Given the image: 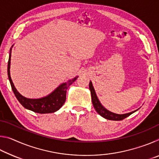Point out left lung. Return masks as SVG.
<instances>
[{
	"instance_id": "left-lung-1",
	"label": "left lung",
	"mask_w": 159,
	"mask_h": 159,
	"mask_svg": "<svg viewBox=\"0 0 159 159\" xmlns=\"http://www.w3.org/2000/svg\"><path fill=\"white\" fill-rule=\"evenodd\" d=\"M89 88L90 90L91 98H92V102H93L94 108H95V111L98 112V114H99L103 118H106V119L111 120H121L123 119H124V118H125L126 117L129 116L131 115L132 114H133L134 112H135L139 109H138L135 110V111H131L130 113H127V114H115V113H113L111 111H109V110H107L106 108H104V107L102 106V104L100 103L98 96L96 95L95 90L94 89L93 83L91 81H90V83H89Z\"/></svg>"
}]
</instances>
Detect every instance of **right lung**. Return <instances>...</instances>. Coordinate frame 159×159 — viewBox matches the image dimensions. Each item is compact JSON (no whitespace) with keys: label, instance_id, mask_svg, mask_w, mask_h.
<instances>
[{"label":"right lung","instance_id":"obj_1","mask_svg":"<svg viewBox=\"0 0 159 159\" xmlns=\"http://www.w3.org/2000/svg\"><path fill=\"white\" fill-rule=\"evenodd\" d=\"M12 47L13 45L12 48ZM12 48H10V50L9 60L8 63H7V75H8V79L10 85H11L12 90L17 100L26 109L31 110L32 111L39 113V114H49V113L57 111L63 106L64 102H65L66 90L68 89L69 85H71L79 76H76L74 79L67 80L65 83H62L49 95L43 97V98L38 99L25 98V97L21 95L16 89L14 83H12L11 77H10V69Z\"/></svg>","mask_w":159,"mask_h":159}]
</instances>
